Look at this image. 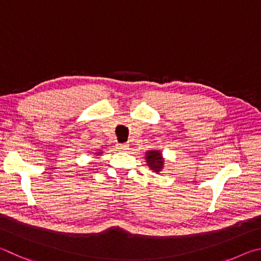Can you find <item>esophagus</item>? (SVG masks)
<instances>
[{
  "label": "esophagus",
  "mask_w": 261,
  "mask_h": 261,
  "mask_svg": "<svg viewBox=\"0 0 261 261\" xmlns=\"http://www.w3.org/2000/svg\"><path fill=\"white\" fill-rule=\"evenodd\" d=\"M116 147L119 150H126V149H128V144H126V143H118Z\"/></svg>",
  "instance_id": "esophagus-1"
}]
</instances>
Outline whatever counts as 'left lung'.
I'll return each instance as SVG.
<instances>
[{"instance_id":"8db88e82","label":"left lung","mask_w":261,"mask_h":261,"mask_svg":"<svg viewBox=\"0 0 261 261\" xmlns=\"http://www.w3.org/2000/svg\"><path fill=\"white\" fill-rule=\"evenodd\" d=\"M145 159H147L148 165L152 171L159 172L163 168L164 161L159 151H148L145 154Z\"/></svg>"}]
</instances>
